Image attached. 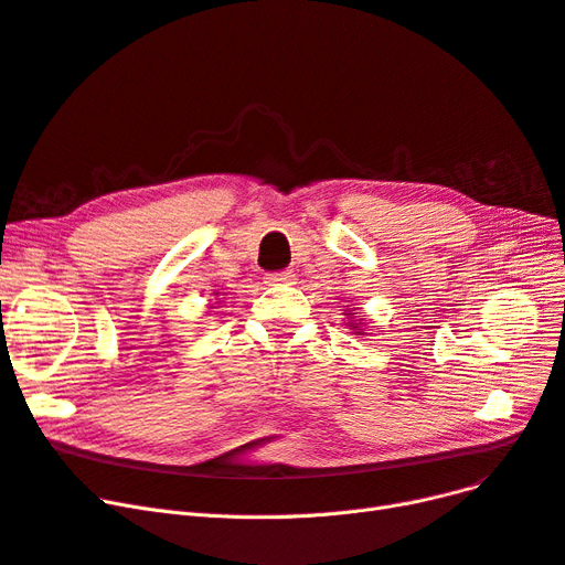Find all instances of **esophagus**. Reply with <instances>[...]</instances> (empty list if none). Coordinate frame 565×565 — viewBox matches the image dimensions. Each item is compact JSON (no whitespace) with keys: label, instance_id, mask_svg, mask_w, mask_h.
I'll return each instance as SVG.
<instances>
[{"label":"esophagus","instance_id":"esophagus-1","mask_svg":"<svg viewBox=\"0 0 565 565\" xmlns=\"http://www.w3.org/2000/svg\"><path fill=\"white\" fill-rule=\"evenodd\" d=\"M296 275L290 269H279V271H267L265 284L267 286H281V284H294Z\"/></svg>","mask_w":565,"mask_h":565}]
</instances>
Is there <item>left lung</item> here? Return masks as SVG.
I'll list each match as a JSON object with an SVG mask.
<instances>
[{
    "label": "left lung",
    "mask_w": 565,
    "mask_h": 565,
    "mask_svg": "<svg viewBox=\"0 0 565 565\" xmlns=\"http://www.w3.org/2000/svg\"><path fill=\"white\" fill-rule=\"evenodd\" d=\"M351 326H353V328H359V323H351Z\"/></svg>",
    "instance_id": "8db88e82"
}]
</instances>
